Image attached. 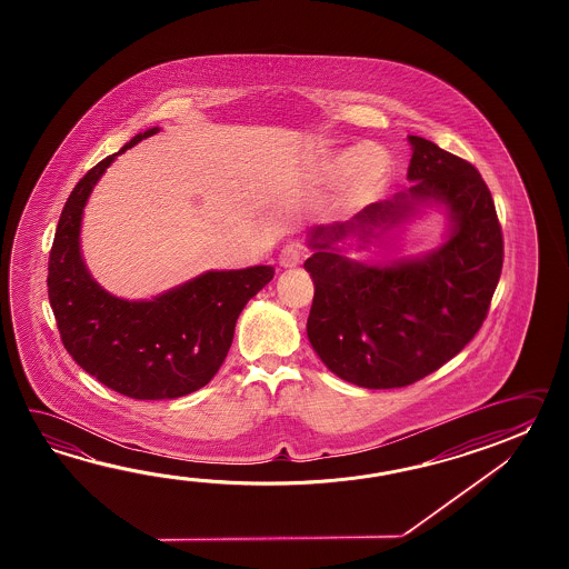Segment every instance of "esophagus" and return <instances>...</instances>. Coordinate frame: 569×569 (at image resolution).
Returning a JSON list of instances; mask_svg holds the SVG:
<instances>
[{"label": "esophagus", "mask_w": 569, "mask_h": 569, "mask_svg": "<svg viewBox=\"0 0 569 569\" xmlns=\"http://www.w3.org/2000/svg\"><path fill=\"white\" fill-rule=\"evenodd\" d=\"M307 254V246L301 240H292L280 250L279 262L280 267L290 268L297 267L302 258Z\"/></svg>", "instance_id": "1"}]
</instances>
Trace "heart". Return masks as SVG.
Listing matches in <instances>:
<instances>
[{"label": "heart", "mask_w": 569, "mask_h": 569, "mask_svg": "<svg viewBox=\"0 0 569 569\" xmlns=\"http://www.w3.org/2000/svg\"><path fill=\"white\" fill-rule=\"evenodd\" d=\"M331 179L348 177L351 199L366 201L385 189L390 174V158L380 146H360L358 150H343L327 162Z\"/></svg>", "instance_id": "1"}]
</instances>
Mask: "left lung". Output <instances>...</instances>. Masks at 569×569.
<instances>
[{"instance_id":"obj_1","label":"left lung","mask_w":569,"mask_h":569,"mask_svg":"<svg viewBox=\"0 0 569 569\" xmlns=\"http://www.w3.org/2000/svg\"><path fill=\"white\" fill-rule=\"evenodd\" d=\"M409 142V193L311 231L317 252L305 262L315 282L309 341L333 375L363 388L409 387L460 353L482 327L502 272V228L482 174L431 140ZM425 198L450 207L455 230L423 261L366 268L330 248L353 229L396 222Z\"/></svg>"}]
</instances>
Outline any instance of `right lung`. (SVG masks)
<instances>
[{"mask_svg": "<svg viewBox=\"0 0 569 569\" xmlns=\"http://www.w3.org/2000/svg\"><path fill=\"white\" fill-rule=\"evenodd\" d=\"M158 128L133 136L74 184L49 256V299L62 346L86 372L130 399H177L216 376L246 302L272 267L207 272L152 301H123L89 277L79 252L87 197L111 160Z\"/></svg>", "mask_w": 569, "mask_h": 569, "instance_id": "add662e5", "label": "right lung"}]
</instances>
